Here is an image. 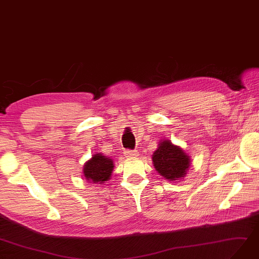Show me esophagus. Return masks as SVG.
<instances>
[{
  "label": "esophagus",
  "mask_w": 259,
  "mask_h": 259,
  "mask_svg": "<svg viewBox=\"0 0 259 259\" xmlns=\"http://www.w3.org/2000/svg\"><path fill=\"white\" fill-rule=\"evenodd\" d=\"M126 158H137L139 156V152L137 150H126L124 152Z\"/></svg>",
  "instance_id": "esophagus-1"
}]
</instances>
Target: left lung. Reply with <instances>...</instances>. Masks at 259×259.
Listing matches in <instances>:
<instances>
[{
  "instance_id": "1",
  "label": "left lung",
  "mask_w": 259,
  "mask_h": 259,
  "mask_svg": "<svg viewBox=\"0 0 259 259\" xmlns=\"http://www.w3.org/2000/svg\"><path fill=\"white\" fill-rule=\"evenodd\" d=\"M152 162L156 171L170 182L184 179L191 166V157L180 146L169 139H162L152 153Z\"/></svg>"
}]
</instances>
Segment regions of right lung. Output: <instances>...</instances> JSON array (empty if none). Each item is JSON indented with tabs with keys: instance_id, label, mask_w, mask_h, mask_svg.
Here are the masks:
<instances>
[{
	"instance_id": "add662e5",
	"label": "right lung",
	"mask_w": 259,
	"mask_h": 259,
	"mask_svg": "<svg viewBox=\"0 0 259 259\" xmlns=\"http://www.w3.org/2000/svg\"><path fill=\"white\" fill-rule=\"evenodd\" d=\"M113 169L114 161L112 159L103 156L101 152H96L83 164L82 174L90 183L102 184L111 179Z\"/></svg>"
}]
</instances>
